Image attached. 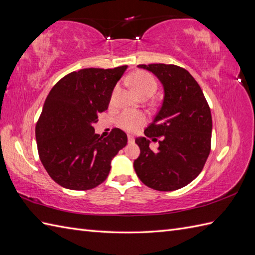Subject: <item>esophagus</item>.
Wrapping results in <instances>:
<instances>
[{"label": "esophagus", "instance_id": "obj_1", "mask_svg": "<svg viewBox=\"0 0 255 255\" xmlns=\"http://www.w3.org/2000/svg\"><path fill=\"white\" fill-rule=\"evenodd\" d=\"M128 142L129 143H133L134 142V138L131 136H128Z\"/></svg>", "mask_w": 255, "mask_h": 255}]
</instances>
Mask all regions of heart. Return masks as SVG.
Here are the masks:
<instances>
[{
    "label": "heart",
    "instance_id": "1",
    "mask_svg": "<svg viewBox=\"0 0 255 255\" xmlns=\"http://www.w3.org/2000/svg\"><path fill=\"white\" fill-rule=\"evenodd\" d=\"M129 83L139 94V96L143 97V99H148V97L152 96L155 93L156 89H158V83H156V80L153 75L145 71H136L132 73L129 77ZM118 92L119 86H115L111 96V103H114V101H115ZM145 122H147V118L143 114L133 111H126L122 113L116 121L118 126L127 132L138 131L145 124Z\"/></svg>",
    "mask_w": 255,
    "mask_h": 255
}]
</instances>
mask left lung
<instances>
[{
  "mask_svg": "<svg viewBox=\"0 0 255 255\" xmlns=\"http://www.w3.org/2000/svg\"><path fill=\"white\" fill-rule=\"evenodd\" d=\"M155 74L164 99L145 137L137 138L140 155L133 162L138 177L155 191L171 192L186 186L202 172L211 147L213 121L207 101L191 73L175 64H139ZM159 140L156 151L149 138Z\"/></svg>",
  "mask_w": 255,
  "mask_h": 255,
  "instance_id": "8db88e82",
  "label": "left lung"
}]
</instances>
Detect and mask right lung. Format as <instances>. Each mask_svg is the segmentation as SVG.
Listing matches in <instances>:
<instances>
[{
  "mask_svg": "<svg viewBox=\"0 0 255 255\" xmlns=\"http://www.w3.org/2000/svg\"><path fill=\"white\" fill-rule=\"evenodd\" d=\"M126 69H81L59 80L48 94L36 125L37 149L47 173L60 186L88 191L100 185L112 159L127 144L122 129L114 128L103 138L93 127Z\"/></svg>",
  "mask_w": 255,
  "mask_h": 255,
  "instance_id": "right-lung-1",
  "label": "right lung"
}]
</instances>
